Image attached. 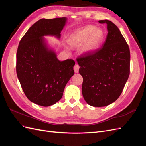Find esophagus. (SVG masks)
Returning a JSON list of instances; mask_svg holds the SVG:
<instances>
[{
	"label": "esophagus",
	"instance_id": "obj_1",
	"mask_svg": "<svg viewBox=\"0 0 146 146\" xmlns=\"http://www.w3.org/2000/svg\"><path fill=\"white\" fill-rule=\"evenodd\" d=\"M79 68H80V67H79V66L78 64H76L74 66V72L76 73H78V70H79Z\"/></svg>",
	"mask_w": 146,
	"mask_h": 146
}]
</instances>
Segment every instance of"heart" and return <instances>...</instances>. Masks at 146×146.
<instances>
[{
    "label": "heart",
    "mask_w": 146,
    "mask_h": 146,
    "mask_svg": "<svg viewBox=\"0 0 146 146\" xmlns=\"http://www.w3.org/2000/svg\"><path fill=\"white\" fill-rule=\"evenodd\" d=\"M104 38L103 30L94 25H88L78 29L69 35L68 43L70 46H81L82 54L88 55L95 51L100 45Z\"/></svg>",
    "instance_id": "1"
}]
</instances>
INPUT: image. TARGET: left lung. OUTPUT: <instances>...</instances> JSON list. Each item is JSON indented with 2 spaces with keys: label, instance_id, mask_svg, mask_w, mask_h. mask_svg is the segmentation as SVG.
I'll list each match as a JSON object with an SVG mask.
<instances>
[{
  "label": "left lung",
  "instance_id": "left-lung-1",
  "mask_svg": "<svg viewBox=\"0 0 146 146\" xmlns=\"http://www.w3.org/2000/svg\"><path fill=\"white\" fill-rule=\"evenodd\" d=\"M108 34L102 47L77 59L83 77L82 94L92 107H105L115 102L124 88L130 74L129 46L117 26L109 20Z\"/></svg>",
  "mask_w": 146,
  "mask_h": 146
}]
</instances>
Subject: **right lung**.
<instances>
[{"label": "right lung", "instance_id": "obj_1", "mask_svg": "<svg viewBox=\"0 0 146 146\" xmlns=\"http://www.w3.org/2000/svg\"><path fill=\"white\" fill-rule=\"evenodd\" d=\"M67 19H39L29 28L17 48L16 73L21 87L31 102L43 107L61 99L66 85L74 74L75 61H60L44 38L60 39Z\"/></svg>", "mask_w": 146, "mask_h": 146}]
</instances>
